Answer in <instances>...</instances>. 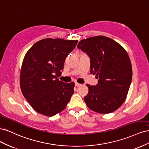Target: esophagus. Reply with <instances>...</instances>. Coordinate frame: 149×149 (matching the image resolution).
Here are the masks:
<instances>
[{"mask_svg": "<svg viewBox=\"0 0 149 149\" xmlns=\"http://www.w3.org/2000/svg\"><path fill=\"white\" fill-rule=\"evenodd\" d=\"M81 86V84H79V83H77V82L75 83V86L79 87V86Z\"/></svg>", "mask_w": 149, "mask_h": 149, "instance_id": "esophagus-1", "label": "esophagus"}]
</instances>
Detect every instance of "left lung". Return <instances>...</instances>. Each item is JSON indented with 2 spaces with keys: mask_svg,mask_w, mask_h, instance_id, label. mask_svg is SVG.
Masks as SVG:
<instances>
[{
  "mask_svg": "<svg viewBox=\"0 0 149 149\" xmlns=\"http://www.w3.org/2000/svg\"><path fill=\"white\" fill-rule=\"evenodd\" d=\"M78 48L90 58L91 74L96 75V86L86 84L84 102L101 114L114 112L125 100L132 81V65L127 53L112 39L97 36L81 40Z\"/></svg>",
  "mask_w": 149,
  "mask_h": 149,
  "instance_id": "8db88e82",
  "label": "left lung"
}]
</instances>
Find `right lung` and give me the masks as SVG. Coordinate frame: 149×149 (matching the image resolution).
Masks as SVG:
<instances>
[{"label":"right lung","mask_w":149,"mask_h":149,"mask_svg":"<svg viewBox=\"0 0 149 149\" xmlns=\"http://www.w3.org/2000/svg\"><path fill=\"white\" fill-rule=\"evenodd\" d=\"M78 40L46 38L26 53L20 72L22 93L38 113L52 117L65 109L74 93V83L60 81L64 62Z\"/></svg>","instance_id":"right-lung-1"}]
</instances>
